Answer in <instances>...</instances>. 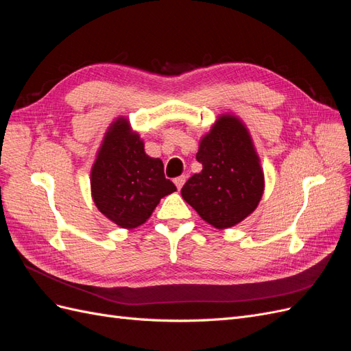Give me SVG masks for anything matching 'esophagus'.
<instances>
[{
	"label": "esophagus",
	"instance_id": "esophagus-1",
	"mask_svg": "<svg viewBox=\"0 0 351 351\" xmlns=\"http://www.w3.org/2000/svg\"><path fill=\"white\" fill-rule=\"evenodd\" d=\"M186 178H187V176H180V177H177V178H174V184L177 186V189L180 190V189H182L183 187V184L186 183Z\"/></svg>",
	"mask_w": 351,
	"mask_h": 351
}]
</instances>
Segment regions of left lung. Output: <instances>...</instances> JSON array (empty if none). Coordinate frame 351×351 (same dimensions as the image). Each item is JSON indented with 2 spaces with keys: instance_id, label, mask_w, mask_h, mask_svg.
Here are the masks:
<instances>
[{
  "instance_id": "obj_1",
  "label": "left lung",
  "mask_w": 351,
  "mask_h": 351,
  "mask_svg": "<svg viewBox=\"0 0 351 351\" xmlns=\"http://www.w3.org/2000/svg\"><path fill=\"white\" fill-rule=\"evenodd\" d=\"M196 159L202 171L190 177L182 196L212 227L237 226L258 208L265 174L247 125L239 115L217 117L199 141Z\"/></svg>"
}]
</instances>
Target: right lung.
<instances>
[{
	"mask_svg": "<svg viewBox=\"0 0 351 351\" xmlns=\"http://www.w3.org/2000/svg\"><path fill=\"white\" fill-rule=\"evenodd\" d=\"M176 190L164 176L161 159L145 152V142L129 119H114L90 168V195L101 214L117 227L133 230L145 224L159 200Z\"/></svg>",
	"mask_w": 351,
	"mask_h": 351,
	"instance_id": "right-lung-1",
	"label": "right lung"
}]
</instances>
